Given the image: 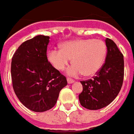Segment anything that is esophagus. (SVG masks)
I'll return each instance as SVG.
<instances>
[{"mask_svg":"<svg viewBox=\"0 0 134 134\" xmlns=\"http://www.w3.org/2000/svg\"><path fill=\"white\" fill-rule=\"evenodd\" d=\"M67 82H68L69 84H71V83H73V82H75V80H74L73 79L70 78V77H69V78H67Z\"/></svg>","mask_w":134,"mask_h":134,"instance_id":"esophagus-1","label":"esophagus"}]
</instances>
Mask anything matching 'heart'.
<instances>
[{
	"label": "heart",
	"instance_id": "1",
	"mask_svg": "<svg viewBox=\"0 0 134 134\" xmlns=\"http://www.w3.org/2000/svg\"><path fill=\"white\" fill-rule=\"evenodd\" d=\"M106 54V44L101 39H75L63 43L60 50H50L48 59L59 71L64 70L72 59L74 64L67 70L68 75L92 77L100 70Z\"/></svg>",
	"mask_w": 134,
	"mask_h": 134
}]
</instances>
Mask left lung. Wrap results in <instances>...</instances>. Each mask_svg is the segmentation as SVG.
<instances>
[{
    "label": "left lung",
    "mask_w": 134,
    "mask_h": 134,
    "mask_svg": "<svg viewBox=\"0 0 134 134\" xmlns=\"http://www.w3.org/2000/svg\"><path fill=\"white\" fill-rule=\"evenodd\" d=\"M105 44L108 52L100 70L93 79L80 81L83 90L79 95V100L87 109L98 110L109 105L123 85L124 55L113 40L106 38Z\"/></svg>",
    "instance_id": "8db88e82"
}]
</instances>
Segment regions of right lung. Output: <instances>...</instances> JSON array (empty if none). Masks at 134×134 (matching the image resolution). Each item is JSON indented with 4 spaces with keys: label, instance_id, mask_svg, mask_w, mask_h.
<instances>
[{
    "label": "right lung",
    "instance_id": "obj_1",
    "mask_svg": "<svg viewBox=\"0 0 134 134\" xmlns=\"http://www.w3.org/2000/svg\"><path fill=\"white\" fill-rule=\"evenodd\" d=\"M49 36L38 35L22 43L11 62L13 88L21 103L34 112L52 108L67 79L48 62Z\"/></svg>",
    "mask_w": 134,
    "mask_h": 134
}]
</instances>
